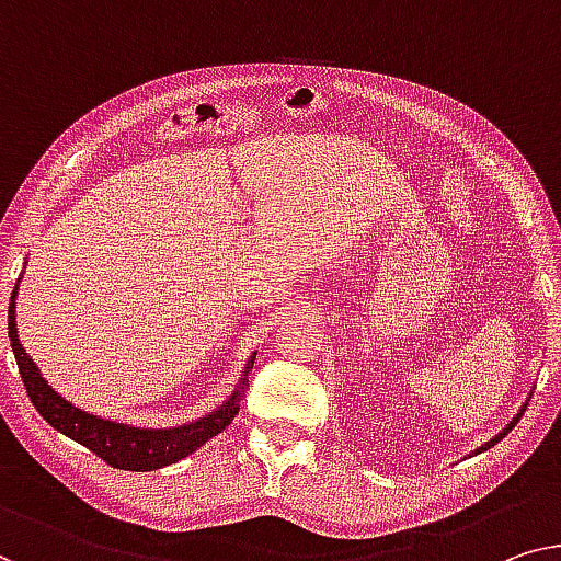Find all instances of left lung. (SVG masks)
<instances>
[{
    "label": "left lung",
    "instance_id": "obj_1",
    "mask_svg": "<svg viewBox=\"0 0 561 561\" xmlns=\"http://www.w3.org/2000/svg\"><path fill=\"white\" fill-rule=\"evenodd\" d=\"M524 411H526V408H522V413H519V415H516V417H514V421H512V423H508V428H504V433H499V436H496V438H491V440H489V443H486V446H481V448H479V450H486V448H491V446H496V443H499V440H501V438H504V436H506V433H508V431H512V428H514V425H516V423H519V417H522V415H524Z\"/></svg>",
    "mask_w": 561,
    "mask_h": 561
}]
</instances>
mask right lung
<instances>
[{
  "mask_svg": "<svg viewBox=\"0 0 561 561\" xmlns=\"http://www.w3.org/2000/svg\"><path fill=\"white\" fill-rule=\"evenodd\" d=\"M14 297L16 287L12 291L10 302V340H12V353L16 367H20L22 382L27 388V396L32 405L37 408V413L53 425L55 431H60L62 436L78 440L80 446L93 450L98 458H103L107 466L123 468V471H156V468L171 466L181 458L194 454L198 446H204L208 438H214L216 433H221L233 421V415L239 413V403L244 400V390L249 388V380L241 378L239 388L233 390V396L224 403L219 411L211 415L201 417L196 423L179 425V428H133V425H123L115 421H105L93 413L80 411L72 403H67L60 398V392H55L47 386V380L42 378L37 365L32 363V357L24 353L16 337V324H14ZM256 355L247 365V373L254 367Z\"/></svg>",
  "mask_w": 561,
  "mask_h": 561,
  "instance_id": "obj_1",
  "label": "right lung"
}]
</instances>
